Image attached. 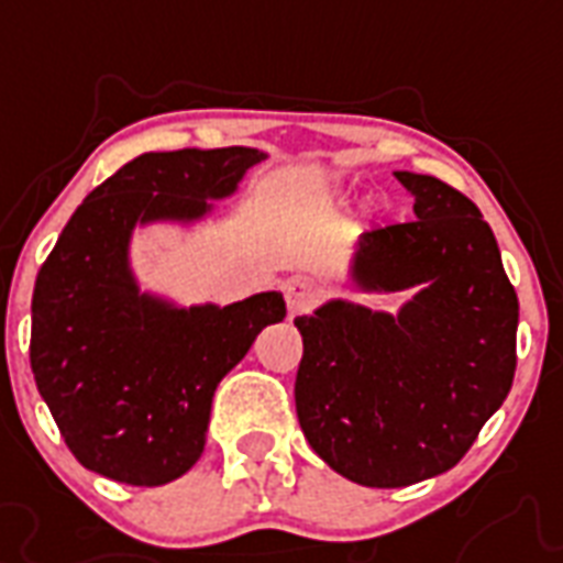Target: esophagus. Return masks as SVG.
I'll return each mask as SVG.
<instances>
[{
    "label": "esophagus",
    "mask_w": 563,
    "mask_h": 563,
    "mask_svg": "<svg viewBox=\"0 0 563 563\" xmlns=\"http://www.w3.org/2000/svg\"><path fill=\"white\" fill-rule=\"evenodd\" d=\"M283 295H286V307H289L291 316H298V312H307L318 298L316 283L307 280V277H291L286 286H283Z\"/></svg>",
    "instance_id": "34e87169"
}]
</instances>
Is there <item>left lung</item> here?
I'll use <instances>...</instances> for the list:
<instances>
[{
  "mask_svg": "<svg viewBox=\"0 0 563 563\" xmlns=\"http://www.w3.org/2000/svg\"><path fill=\"white\" fill-rule=\"evenodd\" d=\"M415 221L365 230L362 291H411L397 312L333 298L298 316L295 406L309 446L344 479L406 488L462 455L503 406L517 368V291L476 203L444 180L394 172Z\"/></svg>",
  "mask_w": 563,
  "mask_h": 563,
  "instance_id": "8db88e82",
  "label": "left lung"
}]
</instances>
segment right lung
I'll list each match as a JSON object with an SVG mask.
<instances>
[{"label":"right lung","mask_w":563,"mask_h":563,"mask_svg":"<svg viewBox=\"0 0 563 563\" xmlns=\"http://www.w3.org/2000/svg\"><path fill=\"white\" fill-rule=\"evenodd\" d=\"M260 161L245 145L140 154L84 198L40 268L31 371L87 471L145 488L184 476L203 453L221 376L286 318L280 291L178 307L140 289L131 268L136 228L207 219Z\"/></svg>","instance_id":"add662e5"}]
</instances>
